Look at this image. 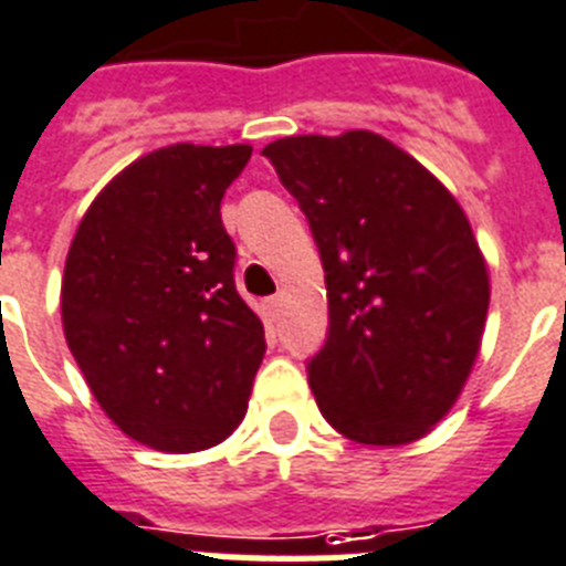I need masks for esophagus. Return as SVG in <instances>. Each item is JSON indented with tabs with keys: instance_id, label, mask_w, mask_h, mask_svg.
<instances>
[{
	"instance_id": "obj_1",
	"label": "esophagus",
	"mask_w": 566,
	"mask_h": 566,
	"mask_svg": "<svg viewBox=\"0 0 566 566\" xmlns=\"http://www.w3.org/2000/svg\"><path fill=\"white\" fill-rule=\"evenodd\" d=\"M280 310H283V295H274L265 301V312H269V318H280Z\"/></svg>"
}]
</instances>
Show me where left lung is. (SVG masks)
Returning <instances> with one entry per match:
<instances>
[{
	"label": "left lung",
	"mask_w": 566,
	"mask_h": 566,
	"mask_svg": "<svg viewBox=\"0 0 566 566\" xmlns=\"http://www.w3.org/2000/svg\"><path fill=\"white\" fill-rule=\"evenodd\" d=\"M297 198L327 283V342L306 365L333 429L411 444L462 395L485 333V256L450 189L374 130L262 148Z\"/></svg>",
	"instance_id": "left-lung-1"
}]
</instances>
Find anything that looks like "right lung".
<instances>
[{
    "label": "right lung",
    "instance_id": "1",
    "mask_svg": "<svg viewBox=\"0 0 566 566\" xmlns=\"http://www.w3.org/2000/svg\"><path fill=\"white\" fill-rule=\"evenodd\" d=\"M251 146L157 148L84 212L61 283L63 336L128 438L198 453L242 423L265 329L233 283L224 189Z\"/></svg>",
    "mask_w": 566,
    "mask_h": 566
}]
</instances>
